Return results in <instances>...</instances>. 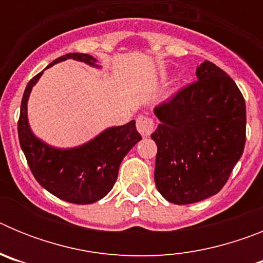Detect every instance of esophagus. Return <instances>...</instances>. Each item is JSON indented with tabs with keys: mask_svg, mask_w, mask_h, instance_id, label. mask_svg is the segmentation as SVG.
Segmentation results:
<instances>
[{
	"mask_svg": "<svg viewBox=\"0 0 263 263\" xmlns=\"http://www.w3.org/2000/svg\"><path fill=\"white\" fill-rule=\"evenodd\" d=\"M137 130L143 137H148L154 130V121L150 117H146V116H139L137 118Z\"/></svg>",
	"mask_w": 263,
	"mask_h": 263,
	"instance_id": "34e87169",
	"label": "esophagus"
}]
</instances>
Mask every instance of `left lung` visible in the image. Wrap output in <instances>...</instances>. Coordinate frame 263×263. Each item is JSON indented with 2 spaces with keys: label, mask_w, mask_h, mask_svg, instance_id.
Here are the masks:
<instances>
[{
  "label": "left lung",
  "mask_w": 263,
  "mask_h": 263,
  "mask_svg": "<svg viewBox=\"0 0 263 263\" xmlns=\"http://www.w3.org/2000/svg\"><path fill=\"white\" fill-rule=\"evenodd\" d=\"M197 81L154 108L160 124L154 179L158 191L178 205L217 194L240 160L246 139V106L231 76L205 60Z\"/></svg>",
  "instance_id": "8db88e82"
}]
</instances>
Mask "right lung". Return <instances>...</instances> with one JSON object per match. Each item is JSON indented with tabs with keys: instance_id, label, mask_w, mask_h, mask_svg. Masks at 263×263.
I'll use <instances>...</instances> for the list:
<instances>
[{
	"instance_id": "add662e5",
	"label": "right lung",
	"mask_w": 263,
	"mask_h": 263,
	"mask_svg": "<svg viewBox=\"0 0 263 263\" xmlns=\"http://www.w3.org/2000/svg\"><path fill=\"white\" fill-rule=\"evenodd\" d=\"M67 59L100 68L97 60L88 53L71 52L55 59L45 69ZM43 71L29 81L23 93L18 120L21 148L36 182L50 194L68 203H96L113 188L121 162L142 137L137 132L133 120L122 126L108 127L76 147L59 148L43 142L31 132L27 118L30 93Z\"/></svg>"
}]
</instances>
